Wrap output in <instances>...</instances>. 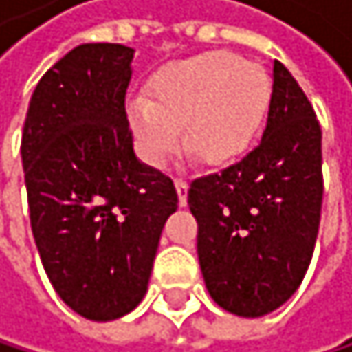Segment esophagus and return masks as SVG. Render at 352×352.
<instances>
[{"mask_svg":"<svg viewBox=\"0 0 352 352\" xmlns=\"http://www.w3.org/2000/svg\"><path fill=\"white\" fill-rule=\"evenodd\" d=\"M175 188H177L179 205L186 207V205H188V182H186V179H175Z\"/></svg>","mask_w":352,"mask_h":352,"instance_id":"esophagus-1","label":"esophagus"}]
</instances>
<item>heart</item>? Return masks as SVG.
I'll list each match as a JSON object with an SVG mask.
<instances>
[{
  "label": "heart",
  "instance_id": "1",
  "mask_svg": "<svg viewBox=\"0 0 352 352\" xmlns=\"http://www.w3.org/2000/svg\"><path fill=\"white\" fill-rule=\"evenodd\" d=\"M145 97L129 103V124L145 164L162 168L186 145L207 164H226L249 150L272 99L264 67L226 50L170 63L152 78Z\"/></svg>",
  "mask_w": 352,
  "mask_h": 352
}]
</instances>
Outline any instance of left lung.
I'll use <instances>...</instances> for the list:
<instances>
[{"label": "left lung", "instance_id": "8db88e82", "mask_svg": "<svg viewBox=\"0 0 352 352\" xmlns=\"http://www.w3.org/2000/svg\"><path fill=\"white\" fill-rule=\"evenodd\" d=\"M321 160L317 113L287 67L274 60L260 145L188 190L205 285L228 313L268 315L300 287L319 234Z\"/></svg>", "mask_w": 352, "mask_h": 352}]
</instances>
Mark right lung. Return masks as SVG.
Returning <instances> with one entry per match:
<instances>
[{
	"label": "right lung",
	"instance_id": "1",
	"mask_svg": "<svg viewBox=\"0 0 352 352\" xmlns=\"http://www.w3.org/2000/svg\"><path fill=\"white\" fill-rule=\"evenodd\" d=\"M133 48L82 44L37 82L21 156L33 239L60 300L90 321L143 300L177 190L139 162L126 118Z\"/></svg>",
	"mask_w": 352,
	"mask_h": 352
}]
</instances>
